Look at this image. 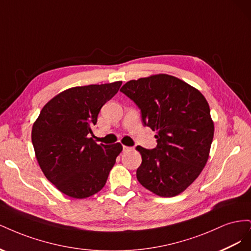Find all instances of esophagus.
<instances>
[{"label": "esophagus", "mask_w": 251, "mask_h": 251, "mask_svg": "<svg viewBox=\"0 0 251 251\" xmlns=\"http://www.w3.org/2000/svg\"><path fill=\"white\" fill-rule=\"evenodd\" d=\"M131 150H133V148H131V147H126V146L123 147V151H131Z\"/></svg>", "instance_id": "esophagus-1"}]
</instances>
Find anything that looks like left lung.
Returning a JSON list of instances; mask_svg holds the SVG:
<instances>
[{"instance_id": "obj_1", "label": "left lung", "mask_w": 251, "mask_h": 251, "mask_svg": "<svg viewBox=\"0 0 251 251\" xmlns=\"http://www.w3.org/2000/svg\"><path fill=\"white\" fill-rule=\"evenodd\" d=\"M140 109L144 126L156 131L157 147H136L142 162L139 183L160 197H174L198 178L214 138L208 102L200 91L168 74L130 80L120 89Z\"/></svg>"}]
</instances>
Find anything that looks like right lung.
Segmentation results:
<instances>
[{
  "mask_svg": "<svg viewBox=\"0 0 251 251\" xmlns=\"http://www.w3.org/2000/svg\"><path fill=\"white\" fill-rule=\"evenodd\" d=\"M121 81L68 89L42 109L32 126L35 156L46 178L75 199L98 193L107 182L120 143L97 144L89 137L102 105Z\"/></svg>",
  "mask_w": 251,
  "mask_h": 251,
  "instance_id": "1",
  "label": "right lung"
}]
</instances>
